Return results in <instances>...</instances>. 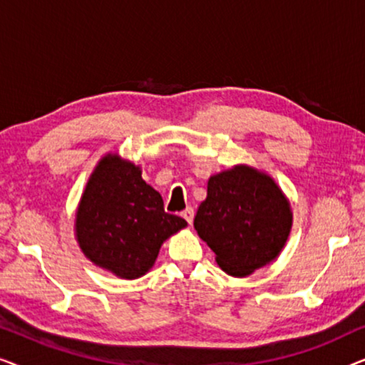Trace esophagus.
<instances>
[{
    "label": "esophagus",
    "mask_w": 365,
    "mask_h": 365,
    "mask_svg": "<svg viewBox=\"0 0 365 365\" xmlns=\"http://www.w3.org/2000/svg\"><path fill=\"white\" fill-rule=\"evenodd\" d=\"M181 216H182L184 219H186V221H187L189 224H191L192 219H194V209H192V207H186V209H184V211L181 212Z\"/></svg>",
    "instance_id": "obj_1"
}]
</instances>
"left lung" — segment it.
Instances as JSON below:
<instances>
[{
    "label": "left lung",
    "instance_id": "obj_1",
    "mask_svg": "<svg viewBox=\"0 0 365 365\" xmlns=\"http://www.w3.org/2000/svg\"><path fill=\"white\" fill-rule=\"evenodd\" d=\"M291 224V206L277 184L247 166L209 179L207 197L194 217L199 237L231 276H247L276 259Z\"/></svg>",
    "mask_w": 365,
    "mask_h": 365
}]
</instances>
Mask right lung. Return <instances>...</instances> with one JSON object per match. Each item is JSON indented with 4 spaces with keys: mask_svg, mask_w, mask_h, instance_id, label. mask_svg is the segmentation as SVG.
<instances>
[{
    "mask_svg": "<svg viewBox=\"0 0 365 365\" xmlns=\"http://www.w3.org/2000/svg\"><path fill=\"white\" fill-rule=\"evenodd\" d=\"M186 226L164 211L161 194L146 184L141 169L111 154L94 169L76 212L83 252L123 279L144 276L163 242Z\"/></svg>",
    "mask_w": 365,
    "mask_h": 365,
    "instance_id": "obj_1",
    "label": "right lung"
}]
</instances>
